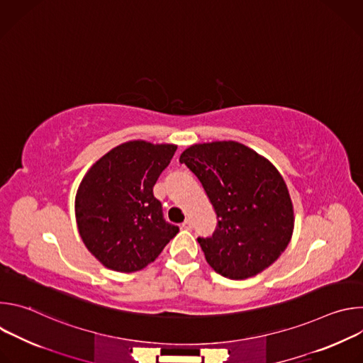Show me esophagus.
I'll return each instance as SVG.
<instances>
[{
	"instance_id": "1",
	"label": "esophagus",
	"mask_w": 363,
	"mask_h": 363,
	"mask_svg": "<svg viewBox=\"0 0 363 363\" xmlns=\"http://www.w3.org/2000/svg\"><path fill=\"white\" fill-rule=\"evenodd\" d=\"M182 228L184 230H191L192 228V221L189 218H186L184 223H182Z\"/></svg>"
}]
</instances>
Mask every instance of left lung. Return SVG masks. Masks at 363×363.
Returning a JSON list of instances; mask_svg holds the SVG:
<instances>
[{"label":"left lung","mask_w":363,"mask_h":363,"mask_svg":"<svg viewBox=\"0 0 363 363\" xmlns=\"http://www.w3.org/2000/svg\"><path fill=\"white\" fill-rule=\"evenodd\" d=\"M199 179L217 214L210 238H198L218 274L244 280L269 269L294 230L293 202L277 168L235 140L194 143L179 157Z\"/></svg>","instance_id":"1"}]
</instances>
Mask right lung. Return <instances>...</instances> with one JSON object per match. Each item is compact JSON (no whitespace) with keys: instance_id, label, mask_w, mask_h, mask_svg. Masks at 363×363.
I'll return each mask as SVG.
<instances>
[{"instance_id":"obj_1","label":"right lung","mask_w":363,"mask_h":363,"mask_svg":"<svg viewBox=\"0 0 363 363\" xmlns=\"http://www.w3.org/2000/svg\"><path fill=\"white\" fill-rule=\"evenodd\" d=\"M177 147L129 140L103 155L83 177L74 199L77 230L106 269H145L179 231L165 223L162 205L152 191Z\"/></svg>"}]
</instances>
